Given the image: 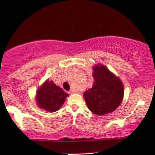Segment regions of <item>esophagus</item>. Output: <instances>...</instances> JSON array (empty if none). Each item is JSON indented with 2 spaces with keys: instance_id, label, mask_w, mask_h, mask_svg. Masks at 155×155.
Returning <instances> with one entry per match:
<instances>
[{
  "instance_id": "obj_1",
  "label": "esophagus",
  "mask_w": 155,
  "mask_h": 155,
  "mask_svg": "<svg viewBox=\"0 0 155 155\" xmlns=\"http://www.w3.org/2000/svg\"><path fill=\"white\" fill-rule=\"evenodd\" d=\"M74 92H75V91H74V90H71L70 91H69V93H70V94H73Z\"/></svg>"
}]
</instances>
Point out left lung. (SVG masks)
I'll return each instance as SVG.
<instances>
[{
  "mask_svg": "<svg viewBox=\"0 0 155 155\" xmlns=\"http://www.w3.org/2000/svg\"><path fill=\"white\" fill-rule=\"evenodd\" d=\"M92 87L84 93L89 109L97 115H104L114 111L120 106L124 95L121 80L104 66L98 64L93 67Z\"/></svg>",
  "mask_w": 155,
  "mask_h": 155,
  "instance_id": "8db88e82",
  "label": "left lung"
}]
</instances>
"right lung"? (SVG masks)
Segmentation results:
<instances>
[{"instance_id":"1","label":"right lung","mask_w":155,"mask_h":155,"mask_svg":"<svg viewBox=\"0 0 155 155\" xmlns=\"http://www.w3.org/2000/svg\"><path fill=\"white\" fill-rule=\"evenodd\" d=\"M68 96L62 88L47 79L36 92V102L41 109L54 112L60 109Z\"/></svg>"}]
</instances>
